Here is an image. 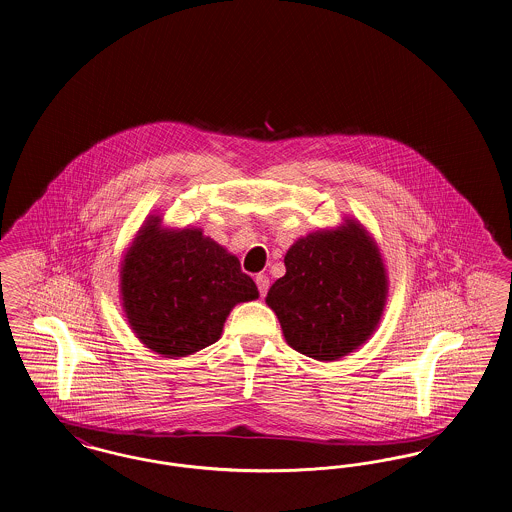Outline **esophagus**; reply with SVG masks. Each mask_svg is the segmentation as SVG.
I'll return each mask as SVG.
<instances>
[{
    "label": "esophagus",
    "mask_w": 512,
    "mask_h": 512,
    "mask_svg": "<svg viewBox=\"0 0 512 512\" xmlns=\"http://www.w3.org/2000/svg\"><path fill=\"white\" fill-rule=\"evenodd\" d=\"M256 285H258V291H260V295L266 296L269 289V277L266 273H258L256 275Z\"/></svg>",
    "instance_id": "obj_1"
}]
</instances>
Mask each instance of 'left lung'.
Masks as SVG:
<instances>
[{
    "label": "left lung",
    "mask_w": 512,
    "mask_h": 512,
    "mask_svg": "<svg viewBox=\"0 0 512 512\" xmlns=\"http://www.w3.org/2000/svg\"><path fill=\"white\" fill-rule=\"evenodd\" d=\"M285 268L266 304L289 347L333 362L374 335L387 304L389 277L376 239L356 217L300 237L285 254Z\"/></svg>",
    "instance_id": "1"
}]
</instances>
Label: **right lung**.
Masks as SVG:
<instances>
[{"label":"right lung","instance_id":"obj_1","mask_svg":"<svg viewBox=\"0 0 512 512\" xmlns=\"http://www.w3.org/2000/svg\"><path fill=\"white\" fill-rule=\"evenodd\" d=\"M119 296L136 339L181 358L214 345L231 310L260 293L239 258L202 229L148 216L121 260Z\"/></svg>","mask_w":512,"mask_h":512}]
</instances>
